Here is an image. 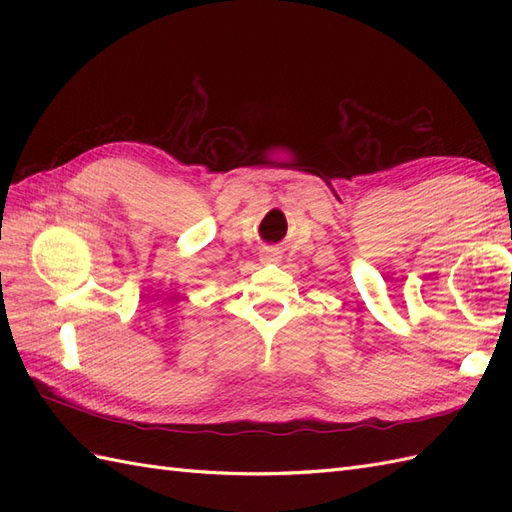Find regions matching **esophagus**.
I'll return each mask as SVG.
<instances>
[{"label":"esophagus","instance_id":"esophagus-1","mask_svg":"<svg viewBox=\"0 0 512 512\" xmlns=\"http://www.w3.org/2000/svg\"><path fill=\"white\" fill-rule=\"evenodd\" d=\"M282 260V252L277 250V247H267V250L260 252V262H265V265H273V262H280Z\"/></svg>","mask_w":512,"mask_h":512}]
</instances>
